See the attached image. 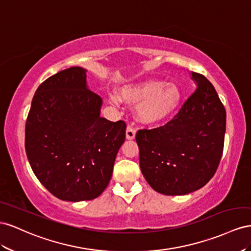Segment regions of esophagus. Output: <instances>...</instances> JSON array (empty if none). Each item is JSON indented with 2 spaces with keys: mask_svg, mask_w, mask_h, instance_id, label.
<instances>
[{
  "mask_svg": "<svg viewBox=\"0 0 251 251\" xmlns=\"http://www.w3.org/2000/svg\"><path fill=\"white\" fill-rule=\"evenodd\" d=\"M135 137V129L132 126H127L126 129V139L127 140H133Z\"/></svg>",
  "mask_w": 251,
  "mask_h": 251,
  "instance_id": "esophagus-1",
  "label": "esophagus"
}]
</instances>
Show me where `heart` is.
I'll list each match as a JSON object with an SVG mask.
<instances>
[{
  "instance_id": "1",
  "label": "heart",
  "mask_w": 251,
  "mask_h": 251,
  "mask_svg": "<svg viewBox=\"0 0 251 251\" xmlns=\"http://www.w3.org/2000/svg\"><path fill=\"white\" fill-rule=\"evenodd\" d=\"M121 98L128 104L138 105L137 114L142 123L155 125L174 116L181 103L182 92L175 83L147 80L124 86Z\"/></svg>"
}]
</instances>
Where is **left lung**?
I'll return each instance as SVG.
<instances>
[{"label": "left lung", "mask_w": 251, "mask_h": 251, "mask_svg": "<svg viewBox=\"0 0 251 251\" xmlns=\"http://www.w3.org/2000/svg\"><path fill=\"white\" fill-rule=\"evenodd\" d=\"M197 89L174 119L135 134L147 183L165 196L202 188L216 174L224 148L226 111L207 78L192 73Z\"/></svg>", "instance_id": "1"}]
</instances>
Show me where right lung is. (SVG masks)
<instances>
[{
  "label": "right lung",
  "mask_w": 251,
  "mask_h": 251,
  "mask_svg": "<svg viewBox=\"0 0 251 251\" xmlns=\"http://www.w3.org/2000/svg\"><path fill=\"white\" fill-rule=\"evenodd\" d=\"M101 106L102 99L87 88L82 67L48 77L33 96L26 154L38 180L63 201L94 200L109 184L126 124L100 117Z\"/></svg>",
  "instance_id": "add662e5"
}]
</instances>
